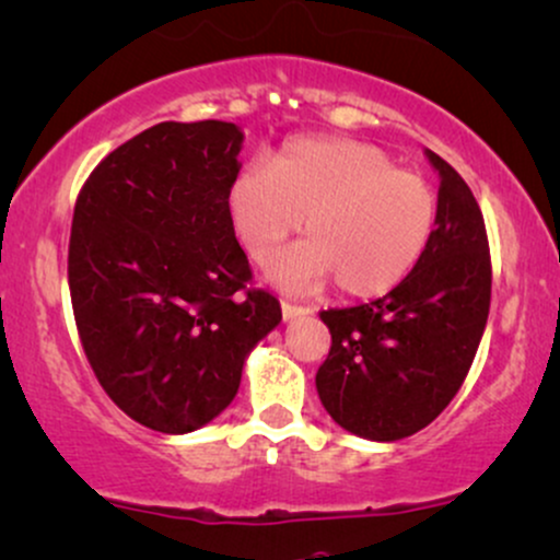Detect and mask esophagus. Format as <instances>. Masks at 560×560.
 <instances>
[{
  "label": "esophagus",
  "instance_id": "34e87169",
  "mask_svg": "<svg viewBox=\"0 0 560 560\" xmlns=\"http://www.w3.org/2000/svg\"><path fill=\"white\" fill-rule=\"evenodd\" d=\"M281 315H284V320L289 323V320H294V318H305V315H313V310L292 305V302H281Z\"/></svg>",
  "mask_w": 560,
  "mask_h": 560
}]
</instances>
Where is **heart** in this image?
I'll return each mask as SVG.
<instances>
[{"mask_svg": "<svg viewBox=\"0 0 560 560\" xmlns=\"http://www.w3.org/2000/svg\"><path fill=\"white\" fill-rule=\"evenodd\" d=\"M240 245L266 262L305 221L310 240L268 268L289 292L336 281L347 298H381L407 279L435 232L438 198L422 174L378 145L298 138L268 166H245L226 195Z\"/></svg>", "mask_w": 560, "mask_h": 560, "instance_id": "1", "label": "heart"}]
</instances>
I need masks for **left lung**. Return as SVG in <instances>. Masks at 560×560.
<instances>
[{"label": "left lung", "instance_id": "8db88e82", "mask_svg": "<svg viewBox=\"0 0 560 560\" xmlns=\"http://www.w3.org/2000/svg\"><path fill=\"white\" fill-rule=\"evenodd\" d=\"M438 215L428 250L386 298L328 310L331 352L315 375L336 425L390 443L435 420L467 378L490 310V255L472 190L438 153Z\"/></svg>", "mask_w": 560, "mask_h": 560}]
</instances>
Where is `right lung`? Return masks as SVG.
<instances>
[{
    "mask_svg": "<svg viewBox=\"0 0 560 560\" xmlns=\"http://www.w3.org/2000/svg\"><path fill=\"white\" fill-rule=\"evenodd\" d=\"M245 132L161 122L93 170L70 234L80 341L112 401L140 425L185 435L237 396L242 368L279 326L273 294L247 289L226 195Z\"/></svg>",
    "mask_w": 560,
    "mask_h": 560,
    "instance_id": "obj_1",
    "label": "right lung"
}]
</instances>
